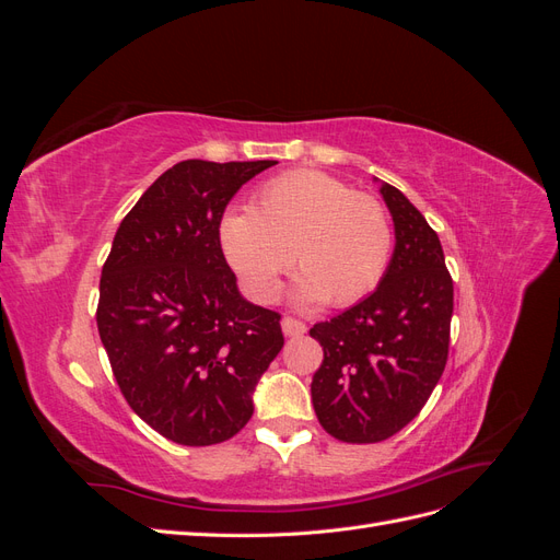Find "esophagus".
<instances>
[{
	"mask_svg": "<svg viewBox=\"0 0 560 560\" xmlns=\"http://www.w3.org/2000/svg\"><path fill=\"white\" fill-rule=\"evenodd\" d=\"M282 334L290 336V338L303 336V334H306V325H303L301 319H294V317H282Z\"/></svg>",
	"mask_w": 560,
	"mask_h": 560,
	"instance_id": "obj_1",
	"label": "esophagus"
}]
</instances>
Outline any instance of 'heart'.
I'll use <instances>...</instances> for the list:
<instances>
[{"mask_svg":"<svg viewBox=\"0 0 560 560\" xmlns=\"http://www.w3.org/2000/svg\"><path fill=\"white\" fill-rule=\"evenodd\" d=\"M219 245L254 301L278 296L294 259L296 303L350 306L381 282L393 226L378 200L325 173L299 171L261 186L249 210H229Z\"/></svg>","mask_w":560,"mask_h":560,"instance_id":"b5f03b06","label":"heart"}]
</instances>
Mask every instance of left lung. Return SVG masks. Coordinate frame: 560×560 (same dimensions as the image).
Instances as JSON below:
<instances>
[{
	"label": "left lung",
	"mask_w": 560,
	"mask_h": 560,
	"mask_svg": "<svg viewBox=\"0 0 560 560\" xmlns=\"http://www.w3.org/2000/svg\"><path fill=\"white\" fill-rule=\"evenodd\" d=\"M378 182L395 249L374 294L317 322L325 360L311 383L319 425L346 444H376L420 413L444 374L453 280L439 235L393 184Z\"/></svg>",
	"instance_id": "8db88e82"
}]
</instances>
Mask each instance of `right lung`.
<instances>
[{"label": "right lung", "instance_id": "right-lung-1", "mask_svg": "<svg viewBox=\"0 0 560 560\" xmlns=\"http://www.w3.org/2000/svg\"><path fill=\"white\" fill-rule=\"evenodd\" d=\"M270 165H173L126 214L103 266L97 331L114 378L130 409L182 446L238 434L284 343L280 315L241 294L219 245L229 200Z\"/></svg>", "mask_w": 560, "mask_h": 560}]
</instances>
